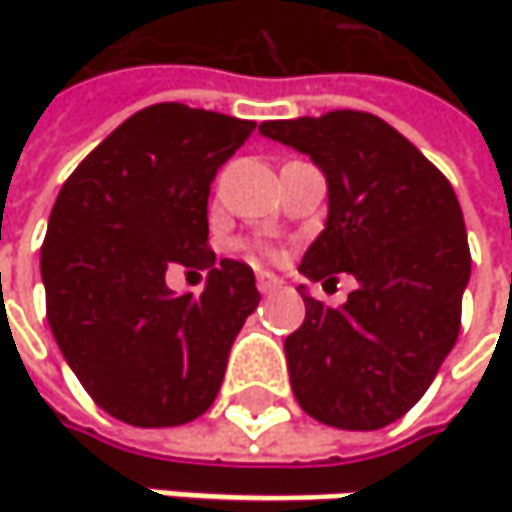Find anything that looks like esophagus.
Wrapping results in <instances>:
<instances>
[{
    "instance_id": "34e87169",
    "label": "esophagus",
    "mask_w": 512,
    "mask_h": 512,
    "mask_svg": "<svg viewBox=\"0 0 512 512\" xmlns=\"http://www.w3.org/2000/svg\"><path fill=\"white\" fill-rule=\"evenodd\" d=\"M281 287V278L272 275V272H257V290L266 296V293H275Z\"/></svg>"
}]
</instances>
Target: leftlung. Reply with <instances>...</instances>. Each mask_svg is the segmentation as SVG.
Returning <instances> with one entry per match:
<instances>
[{
    "instance_id": "obj_1",
    "label": "left lung",
    "mask_w": 512,
    "mask_h": 512,
    "mask_svg": "<svg viewBox=\"0 0 512 512\" xmlns=\"http://www.w3.org/2000/svg\"><path fill=\"white\" fill-rule=\"evenodd\" d=\"M260 136L311 156L329 186L299 272L358 281L341 308L299 287L305 323L284 341L293 394L329 427L379 430L421 400L460 335L471 255L454 186L367 112L263 121Z\"/></svg>"
}]
</instances>
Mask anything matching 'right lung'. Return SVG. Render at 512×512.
Wrapping results in <instances>:
<instances>
[{
  "mask_svg": "<svg viewBox=\"0 0 512 512\" xmlns=\"http://www.w3.org/2000/svg\"><path fill=\"white\" fill-rule=\"evenodd\" d=\"M255 121L156 103L106 136L61 186L41 249L55 344L94 403L133 427L204 415L260 302L255 272L207 249L216 171ZM208 272L177 297L164 272Z\"/></svg>",
  "mask_w": 512,
  "mask_h": 512,
  "instance_id": "1",
  "label": "right lung"
}]
</instances>
